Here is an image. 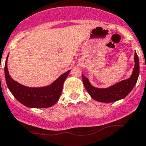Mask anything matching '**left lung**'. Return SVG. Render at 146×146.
I'll list each match as a JSON object with an SVG mask.
<instances>
[{
	"mask_svg": "<svg viewBox=\"0 0 146 146\" xmlns=\"http://www.w3.org/2000/svg\"><path fill=\"white\" fill-rule=\"evenodd\" d=\"M135 66L132 75L127 80H122L107 88H98L90 83L89 80L82 74V82L87 91L93 99L103 103H111L125 98L133 89L140 73L139 58L135 52Z\"/></svg>",
	"mask_w": 146,
	"mask_h": 146,
	"instance_id": "obj_1",
	"label": "left lung"
}]
</instances>
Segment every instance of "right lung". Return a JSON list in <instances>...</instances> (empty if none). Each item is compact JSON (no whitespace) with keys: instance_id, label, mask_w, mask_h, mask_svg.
<instances>
[{"instance_id":"1","label":"right lung","mask_w":146,"mask_h":146,"mask_svg":"<svg viewBox=\"0 0 146 146\" xmlns=\"http://www.w3.org/2000/svg\"><path fill=\"white\" fill-rule=\"evenodd\" d=\"M7 56L5 64V78L7 86L17 101L29 108H48L54 105L59 99L64 82L70 70L61 74L48 86L29 88L14 81L9 75L7 67Z\"/></svg>"}]
</instances>
